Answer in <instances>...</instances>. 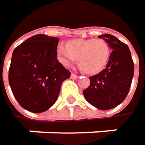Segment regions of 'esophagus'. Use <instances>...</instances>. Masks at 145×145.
<instances>
[{
  "instance_id": "1",
  "label": "esophagus",
  "mask_w": 145,
  "mask_h": 145,
  "mask_svg": "<svg viewBox=\"0 0 145 145\" xmlns=\"http://www.w3.org/2000/svg\"><path fill=\"white\" fill-rule=\"evenodd\" d=\"M71 78H72V79H78V76L76 75V74H74V73H72V74H71Z\"/></svg>"
}]
</instances>
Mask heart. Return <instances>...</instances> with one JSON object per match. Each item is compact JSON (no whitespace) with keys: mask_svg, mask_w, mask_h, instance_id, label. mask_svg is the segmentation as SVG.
<instances>
[{"mask_svg":"<svg viewBox=\"0 0 145 145\" xmlns=\"http://www.w3.org/2000/svg\"><path fill=\"white\" fill-rule=\"evenodd\" d=\"M57 58L65 67H69L78 59V65L87 74L102 72L110 58V46L103 39H73L67 44L59 43L57 47Z\"/></svg>","mask_w":145,"mask_h":145,"instance_id":"obj_1","label":"heart"}]
</instances>
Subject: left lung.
I'll return each instance as SVG.
<instances>
[{"label":"left lung","instance_id":"obj_1","mask_svg":"<svg viewBox=\"0 0 145 145\" xmlns=\"http://www.w3.org/2000/svg\"><path fill=\"white\" fill-rule=\"evenodd\" d=\"M113 50L106 67L99 73L89 77L90 85L83 90L86 100L101 110H108L119 105L127 97L135 66L129 46L113 35L103 34Z\"/></svg>","mask_w":145,"mask_h":145}]
</instances>
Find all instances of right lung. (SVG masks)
<instances>
[{
	"label": "right lung",
	"mask_w": 145,
	"mask_h": 145,
	"mask_svg": "<svg viewBox=\"0 0 145 145\" xmlns=\"http://www.w3.org/2000/svg\"><path fill=\"white\" fill-rule=\"evenodd\" d=\"M59 39L37 34L13 51L9 83L19 104L31 113H42L57 101L63 82L71 72L58 62Z\"/></svg>",
	"instance_id": "right-lung-1"
}]
</instances>
